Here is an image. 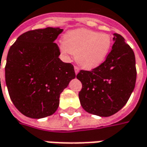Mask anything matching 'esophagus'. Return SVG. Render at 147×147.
<instances>
[{"instance_id": "1", "label": "esophagus", "mask_w": 147, "mask_h": 147, "mask_svg": "<svg viewBox=\"0 0 147 147\" xmlns=\"http://www.w3.org/2000/svg\"><path fill=\"white\" fill-rule=\"evenodd\" d=\"M74 72H75V74H78V72H79V69L77 66H74Z\"/></svg>"}]
</instances>
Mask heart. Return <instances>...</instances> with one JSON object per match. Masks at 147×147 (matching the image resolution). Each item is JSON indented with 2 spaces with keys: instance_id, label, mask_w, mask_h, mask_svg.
Here are the masks:
<instances>
[{
  "instance_id": "1",
  "label": "heart",
  "mask_w": 147,
  "mask_h": 147,
  "mask_svg": "<svg viewBox=\"0 0 147 147\" xmlns=\"http://www.w3.org/2000/svg\"><path fill=\"white\" fill-rule=\"evenodd\" d=\"M112 44L109 34L77 29L65 34L61 50L66 56L74 54L75 61L82 68L93 69L104 61Z\"/></svg>"
}]
</instances>
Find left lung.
<instances>
[{
    "mask_svg": "<svg viewBox=\"0 0 147 147\" xmlns=\"http://www.w3.org/2000/svg\"><path fill=\"white\" fill-rule=\"evenodd\" d=\"M114 44L106 60L90 71L80 70L82 84L78 94L86 112L107 117L120 111L135 87L137 70L133 49L121 34H113Z\"/></svg>",
    "mask_w": 147,
    "mask_h": 147,
    "instance_id": "obj_1",
    "label": "left lung"
}]
</instances>
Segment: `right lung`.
<instances>
[{
	"instance_id": "right-lung-1",
	"label": "right lung",
	"mask_w": 147,
	"mask_h": 147,
	"mask_svg": "<svg viewBox=\"0 0 147 147\" xmlns=\"http://www.w3.org/2000/svg\"><path fill=\"white\" fill-rule=\"evenodd\" d=\"M62 31L60 27L29 30L9 50L5 83L13 103L26 117L53 115L61 93L76 77L74 65L59 58L60 49L54 43Z\"/></svg>"
}]
</instances>
